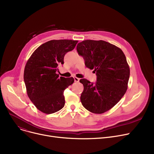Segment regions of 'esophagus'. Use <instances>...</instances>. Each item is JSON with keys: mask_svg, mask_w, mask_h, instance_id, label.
I'll use <instances>...</instances> for the list:
<instances>
[{"mask_svg": "<svg viewBox=\"0 0 154 154\" xmlns=\"http://www.w3.org/2000/svg\"><path fill=\"white\" fill-rule=\"evenodd\" d=\"M74 82H79V80H80V79L79 78L76 77H74Z\"/></svg>", "mask_w": 154, "mask_h": 154, "instance_id": "34e87169", "label": "esophagus"}]
</instances>
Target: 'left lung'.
Listing matches in <instances>:
<instances>
[{
  "instance_id": "obj_1",
  "label": "left lung",
  "mask_w": 154,
  "mask_h": 154,
  "mask_svg": "<svg viewBox=\"0 0 154 154\" xmlns=\"http://www.w3.org/2000/svg\"><path fill=\"white\" fill-rule=\"evenodd\" d=\"M85 66L94 69L95 83L82 79V106L94 114H102L116 105L126 92L130 69L122 51L103 40H86L77 45Z\"/></svg>"
}]
</instances>
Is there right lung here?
I'll list each match as a JSON object with an SVG mask.
<instances>
[{"instance_id":"right-lung-1","label":"right lung","mask_w":154,"mask_h":154,"mask_svg":"<svg viewBox=\"0 0 154 154\" xmlns=\"http://www.w3.org/2000/svg\"><path fill=\"white\" fill-rule=\"evenodd\" d=\"M77 40H52L32 54L24 69L27 95L34 106L45 114H53L65 105L63 92L74 82L73 77H60L56 72L63 64L64 56L75 48Z\"/></svg>"}]
</instances>
